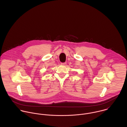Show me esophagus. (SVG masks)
<instances>
[{"mask_svg":"<svg viewBox=\"0 0 127 127\" xmlns=\"http://www.w3.org/2000/svg\"><path fill=\"white\" fill-rule=\"evenodd\" d=\"M66 64V63H61V65H65Z\"/></svg>","mask_w":127,"mask_h":127,"instance_id":"esophagus-1","label":"esophagus"}]
</instances>
